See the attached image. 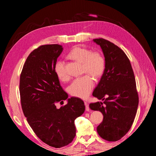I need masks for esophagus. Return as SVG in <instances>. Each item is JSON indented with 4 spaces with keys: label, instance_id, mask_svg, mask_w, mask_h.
Segmentation results:
<instances>
[{
    "label": "esophagus",
    "instance_id": "34e87169",
    "mask_svg": "<svg viewBox=\"0 0 156 156\" xmlns=\"http://www.w3.org/2000/svg\"><path fill=\"white\" fill-rule=\"evenodd\" d=\"M84 105H85V107H86V111H90V108H89L88 103L86 102V101H84Z\"/></svg>",
    "mask_w": 156,
    "mask_h": 156
}]
</instances>
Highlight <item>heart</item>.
Instances as JSON below:
<instances>
[{
	"label": "heart",
	"mask_w": 156,
	"mask_h": 156,
	"mask_svg": "<svg viewBox=\"0 0 156 156\" xmlns=\"http://www.w3.org/2000/svg\"><path fill=\"white\" fill-rule=\"evenodd\" d=\"M68 57L77 62L82 63L83 72L90 74L94 77H100L105 70V61L103 56L99 52L91 51L76 46L71 50ZM54 70L57 77L61 81L68 79V74L65 68V63L58 60L55 64ZM94 86L93 79L89 75L75 79L68 88L69 92L73 96L84 99L88 96Z\"/></svg>",
	"instance_id": "b5f03b06"
}]
</instances>
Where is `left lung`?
I'll list each match as a JSON object with an SVG mask.
<instances>
[{"label": "left lung", "mask_w": 156, "mask_h": 156, "mask_svg": "<svg viewBox=\"0 0 156 156\" xmlns=\"http://www.w3.org/2000/svg\"><path fill=\"white\" fill-rule=\"evenodd\" d=\"M105 57V70L92 95L103 102L89 105L103 115L97 131L101 138L116 141L124 136L133 124L137 110L139 97L130 61L124 52L112 42L94 39Z\"/></svg>", "instance_id": "left-lung-1"}]
</instances>
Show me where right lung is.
I'll list each match as a JSON object with an SVG mask.
<instances>
[{
    "mask_svg": "<svg viewBox=\"0 0 156 156\" xmlns=\"http://www.w3.org/2000/svg\"><path fill=\"white\" fill-rule=\"evenodd\" d=\"M62 51V45L51 44L31 52L20 83L21 107L28 123L44 143L55 148L72 142L76 133L74 121L85 110L81 99L68 98L55 74V64ZM66 99V105L56 108V102Z\"/></svg>",
    "mask_w": 156,
    "mask_h": 156,
    "instance_id": "1",
    "label": "right lung"
}]
</instances>
